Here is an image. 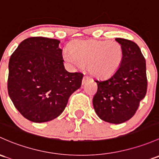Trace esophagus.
Segmentation results:
<instances>
[{
	"instance_id": "obj_1",
	"label": "esophagus",
	"mask_w": 159,
	"mask_h": 159,
	"mask_svg": "<svg viewBox=\"0 0 159 159\" xmlns=\"http://www.w3.org/2000/svg\"><path fill=\"white\" fill-rule=\"evenodd\" d=\"M88 81H89V78H88V76H86V75H84V78H83V80H82V84H84V83L87 82Z\"/></svg>"
}]
</instances>
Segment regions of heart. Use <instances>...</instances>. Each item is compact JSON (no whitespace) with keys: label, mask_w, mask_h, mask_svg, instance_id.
Returning <instances> with one entry per match:
<instances>
[{"label":"heart","mask_w":159,"mask_h":159,"mask_svg":"<svg viewBox=\"0 0 159 159\" xmlns=\"http://www.w3.org/2000/svg\"><path fill=\"white\" fill-rule=\"evenodd\" d=\"M123 51L117 42L78 39L69 46L64 58L75 66H88V71L98 78L114 74L121 65Z\"/></svg>","instance_id":"heart-1"}]
</instances>
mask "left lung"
Instances as JSON below:
<instances>
[{"mask_svg":"<svg viewBox=\"0 0 159 159\" xmlns=\"http://www.w3.org/2000/svg\"><path fill=\"white\" fill-rule=\"evenodd\" d=\"M123 56L117 71L104 81L95 80L98 91L93 98L95 112L102 120L120 124L134 116L147 91L146 59L136 43L116 38Z\"/></svg>","mask_w":159,"mask_h":159,"instance_id":"8db88e82","label":"left lung"}]
</instances>
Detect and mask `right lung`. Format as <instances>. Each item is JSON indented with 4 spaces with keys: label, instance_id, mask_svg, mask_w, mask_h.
<instances>
[{
    "label": "right lung",
    "instance_id": "add662e5",
    "mask_svg": "<svg viewBox=\"0 0 159 159\" xmlns=\"http://www.w3.org/2000/svg\"><path fill=\"white\" fill-rule=\"evenodd\" d=\"M59 43L42 36L27 38L10 58L8 94L22 116L34 123L58 117L81 86L82 73L65 69Z\"/></svg>",
    "mask_w": 159,
    "mask_h": 159
}]
</instances>
